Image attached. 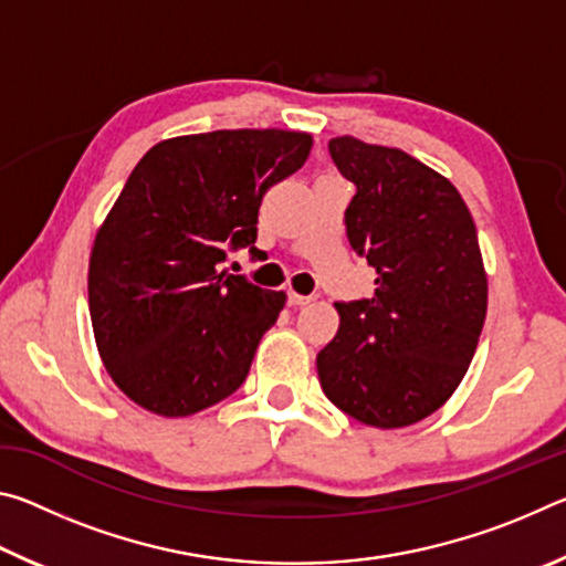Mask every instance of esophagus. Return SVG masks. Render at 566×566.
Segmentation results:
<instances>
[{
	"mask_svg": "<svg viewBox=\"0 0 566 566\" xmlns=\"http://www.w3.org/2000/svg\"><path fill=\"white\" fill-rule=\"evenodd\" d=\"M310 302H314V296H312V294L290 292V304H294V306H304V304H310Z\"/></svg>",
	"mask_w": 566,
	"mask_h": 566,
	"instance_id": "esophagus-1",
	"label": "esophagus"
}]
</instances>
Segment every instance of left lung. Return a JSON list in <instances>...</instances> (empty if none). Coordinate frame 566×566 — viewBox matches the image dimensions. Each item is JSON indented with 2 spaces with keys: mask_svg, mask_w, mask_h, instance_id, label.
<instances>
[{
  "mask_svg": "<svg viewBox=\"0 0 566 566\" xmlns=\"http://www.w3.org/2000/svg\"><path fill=\"white\" fill-rule=\"evenodd\" d=\"M329 155L357 187L344 224L377 290L334 304L339 329L317 354L319 385L361 424L409 427L454 395L484 327L474 219L452 181L407 151L344 134Z\"/></svg>",
  "mask_w": 566,
  "mask_h": 566,
  "instance_id": "1",
  "label": "left lung"
}]
</instances>
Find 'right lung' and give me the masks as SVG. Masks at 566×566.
Returning <instances> with one entry per match:
<instances>
[{
    "label": "right lung",
    "instance_id": "obj_1",
    "mask_svg": "<svg viewBox=\"0 0 566 566\" xmlns=\"http://www.w3.org/2000/svg\"><path fill=\"white\" fill-rule=\"evenodd\" d=\"M312 134L219 129L151 147L97 229L90 314L99 357L151 415H197L242 387L286 294L219 264L256 249V214L300 169Z\"/></svg>",
    "mask_w": 566,
    "mask_h": 566
}]
</instances>
